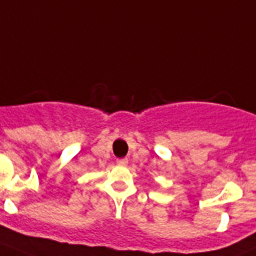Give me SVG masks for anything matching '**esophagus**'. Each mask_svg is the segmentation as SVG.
Wrapping results in <instances>:
<instances>
[{
	"mask_svg": "<svg viewBox=\"0 0 256 256\" xmlns=\"http://www.w3.org/2000/svg\"><path fill=\"white\" fill-rule=\"evenodd\" d=\"M128 158H118V165L126 166V165H128Z\"/></svg>",
	"mask_w": 256,
	"mask_h": 256,
	"instance_id": "1",
	"label": "esophagus"
}]
</instances>
